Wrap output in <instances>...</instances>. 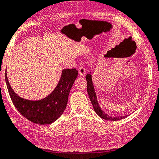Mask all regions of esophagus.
Listing matches in <instances>:
<instances>
[{"label": "esophagus", "instance_id": "obj_1", "mask_svg": "<svg viewBox=\"0 0 159 159\" xmlns=\"http://www.w3.org/2000/svg\"><path fill=\"white\" fill-rule=\"evenodd\" d=\"M85 71H86V70L85 69V67H84L83 65H80V66H79V73L80 76H83L85 75Z\"/></svg>", "mask_w": 159, "mask_h": 159}]
</instances>
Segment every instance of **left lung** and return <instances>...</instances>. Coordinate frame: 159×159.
Wrapping results in <instances>:
<instances>
[{"label": "left lung", "instance_id": "1", "mask_svg": "<svg viewBox=\"0 0 159 159\" xmlns=\"http://www.w3.org/2000/svg\"><path fill=\"white\" fill-rule=\"evenodd\" d=\"M91 73V72H90ZM86 80H87V83H88V86H87V90H88V95L90 101H91L92 104L93 105V107H94V110L95 111V112L102 119L107 120H121L125 119L127 116H118V117H112V116H110L108 114H107L105 111H102L101 110V108L98 105V102L97 101V97H96V92L94 90V85H93V82H92V78L91 74H88L86 75Z\"/></svg>", "mask_w": 159, "mask_h": 159}]
</instances>
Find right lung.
<instances>
[{
    "instance_id": "obj_1",
    "label": "right lung",
    "mask_w": 159,
    "mask_h": 159,
    "mask_svg": "<svg viewBox=\"0 0 159 159\" xmlns=\"http://www.w3.org/2000/svg\"><path fill=\"white\" fill-rule=\"evenodd\" d=\"M5 71V81L9 94L18 111L31 122L39 125H48L57 120L67 106L70 89L78 76V71L65 69L54 91L47 97L39 101H30L18 96L12 89Z\"/></svg>"
}]
</instances>
